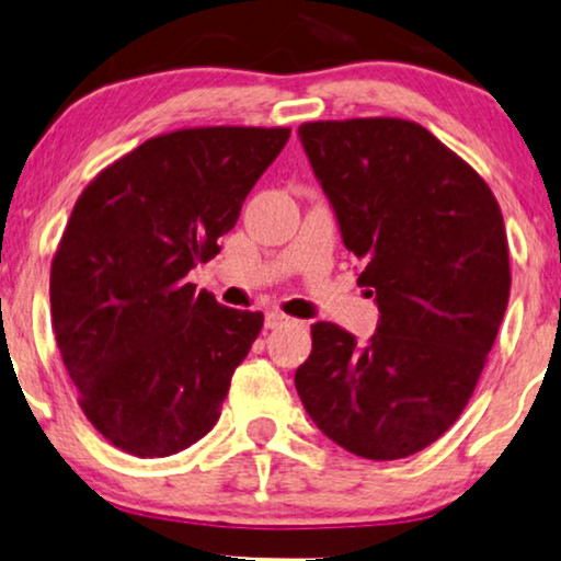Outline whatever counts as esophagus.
I'll list each match as a JSON object with an SVG mask.
<instances>
[{
	"label": "esophagus",
	"instance_id": "1",
	"mask_svg": "<svg viewBox=\"0 0 561 561\" xmlns=\"http://www.w3.org/2000/svg\"><path fill=\"white\" fill-rule=\"evenodd\" d=\"M283 324H290V319L280 311H267L265 313V329H278Z\"/></svg>",
	"mask_w": 561,
	"mask_h": 561
}]
</instances>
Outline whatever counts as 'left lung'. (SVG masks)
I'll return each mask as SVG.
<instances>
[{
  "mask_svg": "<svg viewBox=\"0 0 561 561\" xmlns=\"http://www.w3.org/2000/svg\"><path fill=\"white\" fill-rule=\"evenodd\" d=\"M298 137L380 317L367 342L313 324L296 390L352 455H416L465 411L508 306L501 206L416 122H306Z\"/></svg>",
  "mask_w": 561,
  "mask_h": 561,
  "instance_id": "8db88e82",
  "label": "left lung"
}]
</instances>
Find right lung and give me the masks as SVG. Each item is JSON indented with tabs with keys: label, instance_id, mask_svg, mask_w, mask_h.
Returning <instances> with one entry per match:
<instances>
[{
	"label": "right lung",
	"instance_id": "right-lung-1",
	"mask_svg": "<svg viewBox=\"0 0 561 561\" xmlns=\"http://www.w3.org/2000/svg\"><path fill=\"white\" fill-rule=\"evenodd\" d=\"M288 127H196L152 137L83 188L50 267L53 332L96 432L168 457L217 424L234 367L263 329L196 290Z\"/></svg>",
	"mask_w": 561,
	"mask_h": 561
}]
</instances>
